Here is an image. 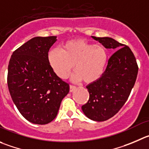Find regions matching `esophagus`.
Here are the masks:
<instances>
[{
	"label": "esophagus",
	"mask_w": 149,
	"mask_h": 149,
	"mask_svg": "<svg viewBox=\"0 0 149 149\" xmlns=\"http://www.w3.org/2000/svg\"><path fill=\"white\" fill-rule=\"evenodd\" d=\"M75 88H76V86H72V85H70V86H69V91L70 92L74 91L75 90Z\"/></svg>",
	"instance_id": "obj_1"
}]
</instances>
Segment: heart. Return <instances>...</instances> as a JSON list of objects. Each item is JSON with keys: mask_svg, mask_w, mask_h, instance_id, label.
Here are the masks:
<instances>
[{"mask_svg": "<svg viewBox=\"0 0 149 149\" xmlns=\"http://www.w3.org/2000/svg\"><path fill=\"white\" fill-rule=\"evenodd\" d=\"M47 58L49 66L60 78H67L74 64L76 71L72 76V81L84 80L86 83H92L100 80L104 74L108 53L102 45L84 39H73L64 42L61 49L49 50Z\"/></svg>", "mask_w": 149, "mask_h": 149, "instance_id": "obj_1", "label": "heart"}]
</instances>
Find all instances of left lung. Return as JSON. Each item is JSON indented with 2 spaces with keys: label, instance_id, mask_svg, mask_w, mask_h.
<instances>
[{
  "label": "left lung",
  "instance_id": "1",
  "mask_svg": "<svg viewBox=\"0 0 149 149\" xmlns=\"http://www.w3.org/2000/svg\"><path fill=\"white\" fill-rule=\"evenodd\" d=\"M107 49L116 50L109 58L107 68L100 80L86 86L89 99L82 110L93 121L112 118L127 102L135 83L138 66L128 46L110 37H95Z\"/></svg>",
  "mask_w": 149,
  "mask_h": 149
}]
</instances>
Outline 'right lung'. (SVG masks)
Here are the masks:
<instances>
[{"instance_id":"obj_1","label":"right lung","mask_w":149,"mask_h":149,"mask_svg":"<svg viewBox=\"0 0 149 149\" xmlns=\"http://www.w3.org/2000/svg\"><path fill=\"white\" fill-rule=\"evenodd\" d=\"M56 38L30 39L13 52L8 63L10 95L19 113L33 124L51 122L69 91V84L56 75L48 62V52Z\"/></svg>"}]
</instances>
